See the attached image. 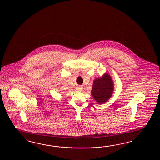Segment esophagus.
<instances>
[{
  "label": "esophagus",
  "mask_w": 160,
  "mask_h": 160,
  "mask_svg": "<svg viewBox=\"0 0 160 160\" xmlns=\"http://www.w3.org/2000/svg\"><path fill=\"white\" fill-rule=\"evenodd\" d=\"M76 90L78 92H80L82 91V88L80 87V86H78V87H76Z\"/></svg>",
  "instance_id": "34e87169"
}]
</instances>
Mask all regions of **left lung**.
Listing matches in <instances>:
<instances>
[{
    "mask_svg": "<svg viewBox=\"0 0 160 160\" xmlns=\"http://www.w3.org/2000/svg\"><path fill=\"white\" fill-rule=\"evenodd\" d=\"M114 82L108 73H104L101 78L94 80L91 94L94 100L98 104L107 102L112 95Z\"/></svg>",
    "mask_w": 160,
    "mask_h": 160,
    "instance_id": "8db88e82",
    "label": "left lung"
}]
</instances>
